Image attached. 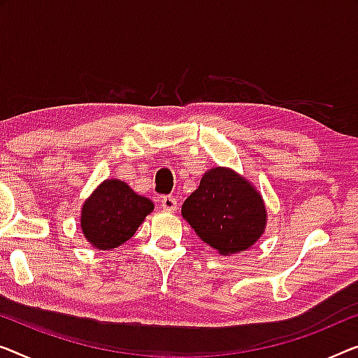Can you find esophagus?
Returning a JSON list of instances; mask_svg holds the SVG:
<instances>
[{"label":"esophagus","instance_id":"esophagus-1","mask_svg":"<svg viewBox=\"0 0 358 358\" xmlns=\"http://www.w3.org/2000/svg\"><path fill=\"white\" fill-rule=\"evenodd\" d=\"M161 204L164 207V210H167V212L177 210V199H175L173 196H162Z\"/></svg>","mask_w":358,"mask_h":358}]
</instances>
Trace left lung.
<instances>
[{
  "instance_id": "left-lung-1",
  "label": "left lung",
  "mask_w": 358,
  "mask_h": 358,
  "mask_svg": "<svg viewBox=\"0 0 358 358\" xmlns=\"http://www.w3.org/2000/svg\"><path fill=\"white\" fill-rule=\"evenodd\" d=\"M181 215L202 241L218 254H238L254 246L266 227L262 196L231 169L202 175L199 188L183 202Z\"/></svg>"
}]
</instances>
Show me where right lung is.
Wrapping results in <instances>:
<instances>
[{
    "mask_svg": "<svg viewBox=\"0 0 358 358\" xmlns=\"http://www.w3.org/2000/svg\"><path fill=\"white\" fill-rule=\"evenodd\" d=\"M152 210V202L125 181L104 180L85 201L80 227L92 246L109 250L128 241Z\"/></svg>",
    "mask_w": 358,
    "mask_h": 358,
    "instance_id": "add662e5",
    "label": "right lung"
}]
</instances>
